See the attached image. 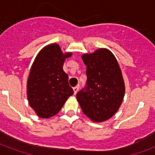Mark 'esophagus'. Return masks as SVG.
<instances>
[{"instance_id":"obj_1","label":"esophagus","mask_w":155,"mask_h":155,"mask_svg":"<svg viewBox=\"0 0 155 155\" xmlns=\"http://www.w3.org/2000/svg\"><path fill=\"white\" fill-rule=\"evenodd\" d=\"M79 88H80V86H79V85H77V86H75V87H73V91H74V95H75V94H76V93H77Z\"/></svg>"}]
</instances>
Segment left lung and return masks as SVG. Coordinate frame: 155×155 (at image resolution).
<instances>
[{
  "label": "left lung",
  "instance_id": "1",
  "mask_svg": "<svg viewBox=\"0 0 155 155\" xmlns=\"http://www.w3.org/2000/svg\"><path fill=\"white\" fill-rule=\"evenodd\" d=\"M87 66V87L76 95L81 109L90 120L103 122L120 108L125 96V82L117 58L109 50L100 48L82 54Z\"/></svg>",
  "mask_w": 155,
  "mask_h": 155
}]
</instances>
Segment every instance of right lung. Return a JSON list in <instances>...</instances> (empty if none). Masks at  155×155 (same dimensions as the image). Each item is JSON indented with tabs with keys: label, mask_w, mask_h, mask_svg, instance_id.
Segmentation results:
<instances>
[{
	"label": "right lung",
	"mask_w": 155,
	"mask_h": 155,
	"mask_svg": "<svg viewBox=\"0 0 155 155\" xmlns=\"http://www.w3.org/2000/svg\"><path fill=\"white\" fill-rule=\"evenodd\" d=\"M71 52L63 53L59 45L51 43L36 56L27 80V98L30 107L41 118H50L59 112L73 89L63 65Z\"/></svg>",
	"instance_id": "1"
}]
</instances>
